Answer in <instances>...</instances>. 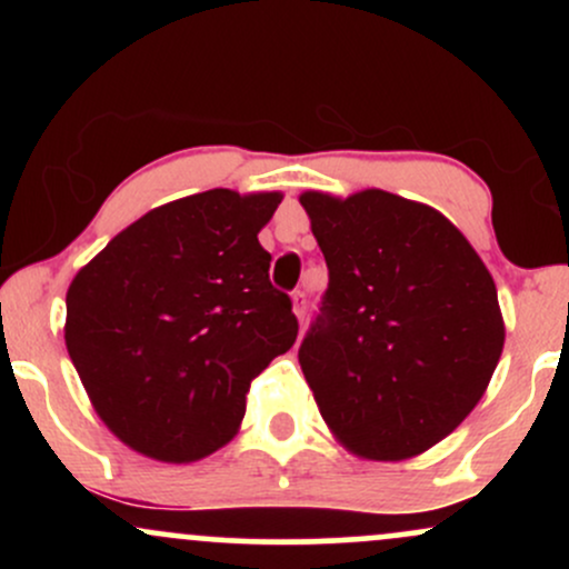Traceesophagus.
<instances>
[{
	"label": "esophagus",
	"mask_w": 569,
	"mask_h": 569,
	"mask_svg": "<svg viewBox=\"0 0 569 569\" xmlns=\"http://www.w3.org/2000/svg\"><path fill=\"white\" fill-rule=\"evenodd\" d=\"M293 316L299 318V323H305L307 316V293L305 291H293Z\"/></svg>",
	"instance_id": "esophagus-1"
}]
</instances>
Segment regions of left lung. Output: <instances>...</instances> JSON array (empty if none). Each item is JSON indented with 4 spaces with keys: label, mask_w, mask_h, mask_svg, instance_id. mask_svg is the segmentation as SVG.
<instances>
[{
    "label": "left lung",
    "mask_w": 569,
    "mask_h": 569,
    "mask_svg": "<svg viewBox=\"0 0 569 569\" xmlns=\"http://www.w3.org/2000/svg\"><path fill=\"white\" fill-rule=\"evenodd\" d=\"M329 267L299 348L335 439L363 460L422 455L471 415L498 367V289L436 208L385 189L299 194Z\"/></svg>",
    "instance_id": "1"
}]
</instances>
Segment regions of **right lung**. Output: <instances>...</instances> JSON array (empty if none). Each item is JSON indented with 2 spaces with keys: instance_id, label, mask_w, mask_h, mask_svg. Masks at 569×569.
<instances>
[{
  "instance_id": "obj_1",
  "label": "right lung",
  "mask_w": 569,
  "mask_h": 569,
  "mask_svg": "<svg viewBox=\"0 0 569 569\" xmlns=\"http://www.w3.org/2000/svg\"><path fill=\"white\" fill-rule=\"evenodd\" d=\"M280 192L208 189L143 213L77 272L63 339L96 415L160 462L238 433L251 380L297 339L259 230Z\"/></svg>"
}]
</instances>
